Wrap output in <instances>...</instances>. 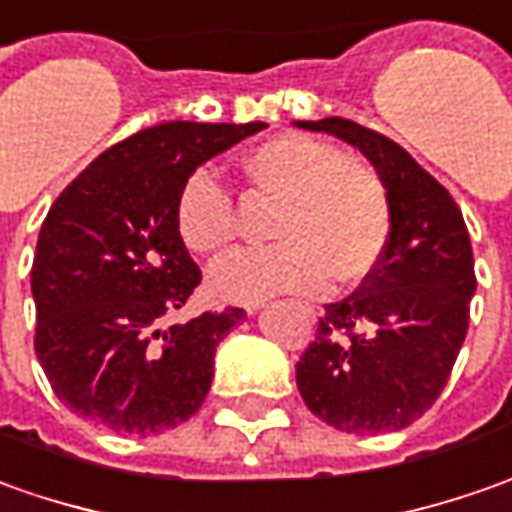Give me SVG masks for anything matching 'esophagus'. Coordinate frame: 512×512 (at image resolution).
Returning a JSON list of instances; mask_svg holds the SVG:
<instances>
[{"instance_id":"1","label":"esophagus","mask_w":512,"mask_h":512,"mask_svg":"<svg viewBox=\"0 0 512 512\" xmlns=\"http://www.w3.org/2000/svg\"><path fill=\"white\" fill-rule=\"evenodd\" d=\"M248 312H256V304H250V307H248Z\"/></svg>"}]
</instances>
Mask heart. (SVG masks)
Wrapping results in <instances>:
<instances>
[{
	"mask_svg": "<svg viewBox=\"0 0 512 512\" xmlns=\"http://www.w3.org/2000/svg\"><path fill=\"white\" fill-rule=\"evenodd\" d=\"M242 174L279 202L270 248L236 250L211 267L219 298L259 304L276 293H318L358 284L375 270L392 236V202L383 180L360 160L301 132H284L242 157ZM174 228L197 256H216L236 233L233 197L211 171H191L174 200Z\"/></svg>",
	"mask_w": 512,
	"mask_h": 512,
	"instance_id": "1",
	"label": "heart"
}]
</instances>
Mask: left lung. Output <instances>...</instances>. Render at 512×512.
<instances>
[{"instance_id": "left-lung-1", "label": "left lung", "mask_w": 512, "mask_h": 512, "mask_svg": "<svg viewBox=\"0 0 512 512\" xmlns=\"http://www.w3.org/2000/svg\"><path fill=\"white\" fill-rule=\"evenodd\" d=\"M352 143L392 202L389 248L360 287L324 307L296 383L318 420L346 434H389L420 420L445 389L476 293L462 211L411 154L355 120H298Z\"/></svg>"}]
</instances>
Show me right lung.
<instances>
[{
	"label": "right lung",
	"mask_w": 512,
	"mask_h": 512,
	"mask_svg": "<svg viewBox=\"0 0 512 512\" xmlns=\"http://www.w3.org/2000/svg\"><path fill=\"white\" fill-rule=\"evenodd\" d=\"M264 123L171 120L115 143L41 222L33 256L36 355L56 397L115 434L149 437L200 411L219 341L248 312L163 327L202 273L174 228V200L200 163Z\"/></svg>",
	"instance_id": "add662e5"
}]
</instances>
